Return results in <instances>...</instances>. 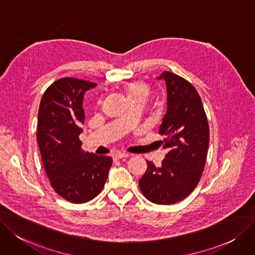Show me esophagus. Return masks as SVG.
I'll list each match as a JSON object with an SVG mask.
<instances>
[{"mask_svg": "<svg viewBox=\"0 0 255 255\" xmlns=\"http://www.w3.org/2000/svg\"><path fill=\"white\" fill-rule=\"evenodd\" d=\"M129 157L128 154H125V152H116V154L114 155V158L116 160H120V159H124V158H128Z\"/></svg>", "mask_w": 255, "mask_h": 255, "instance_id": "esophagus-1", "label": "esophagus"}]
</instances>
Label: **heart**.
Instances as JSON below:
<instances>
[{"mask_svg": "<svg viewBox=\"0 0 255 255\" xmlns=\"http://www.w3.org/2000/svg\"><path fill=\"white\" fill-rule=\"evenodd\" d=\"M125 91L128 101H145L149 95L148 86L142 83V81H131V83L127 84L125 87Z\"/></svg>", "mask_w": 255, "mask_h": 255, "instance_id": "heart-1", "label": "heart"}]
</instances>
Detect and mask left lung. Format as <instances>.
I'll use <instances>...</instances> for the list:
<instances>
[{
    "label": "left lung",
    "mask_w": 255,
    "mask_h": 255,
    "mask_svg": "<svg viewBox=\"0 0 255 255\" xmlns=\"http://www.w3.org/2000/svg\"><path fill=\"white\" fill-rule=\"evenodd\" d=\"M167 110L159 128L168 152L156 167L146 161L147 169L139 180L140 190L150 202L169 205L186 198L196 188L204 170L209 127L196 88L183 77L164 71Z\"/></svg>",
    "instance_id": "1"
}]
</instances>
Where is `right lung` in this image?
Returning a JSON list of instances; mask_svg holds the SVG:
<instances>
[{"label": "right lung", "mask_w": 255, "mask_h": 255, "mask_svg": "<svg viewBox=\"0 0 255 255\" xmlns=\"http://www.w3.org/2000/svg\"><path fill=\"white\" fill-rule=\"evenodd\" d=\"M97 85L72 77L51 85L40 100L37 143L50 184L68 202L80 204L103 190L112 158L81 149L84 95Z\"/></svg>", "instance_id": "add662e5"}]
</instances>
